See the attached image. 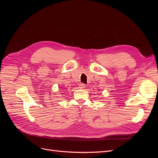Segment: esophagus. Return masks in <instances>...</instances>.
<instances>
[{
    "label": "esophagus",
    "instance_id": "esophagus-1",
    "mask_svg": "<svg viewBox=\"0 0 158 158\" xmlns=\"http://www.w3.org/2000/svg\"><path fill=\"white\" fill-rule=\"evenodd\" d=\"M78 86H79V88L80 89H84V88H85V85L84 84H80Z\"/></svg>",
    "mask_w": 158,
    "mask_h": 158
}]
</instances>
